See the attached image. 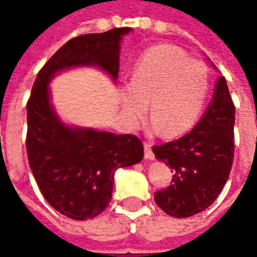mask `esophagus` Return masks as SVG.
Segmentation results:
<instances>
[{"label":"esophagus","instance_id":"esophagus-1","mask_svg":"<svg viewBox=\"0 0 257 257\" xmlns=\"http://www.w3.org/2000/svg\"><path fill=\"white\" fill-rule=\"evenodd\" d=\"M145 157L146 160H154V153L151 150V145L145 140Z\"/></svg>","mask_w":257,"mask_h":257}]
</instances>
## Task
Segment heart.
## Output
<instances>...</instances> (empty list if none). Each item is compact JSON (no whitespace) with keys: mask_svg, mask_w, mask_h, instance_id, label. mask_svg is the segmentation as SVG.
<instances>
[{"mask_svg":"<svg viewBox=\"0 0 257 257\" xmlns=\"http://www.w3.org/2000/svg\"><path fill=\"white\" fill-rule=\"evenodd\" d=\"M209 89L208 67L173 45H156L142 53L132 70L131 84L121 93L129 122L138 123L150 103L151 129L168 136L187 132L202 112Z\"/></svg>","mask_w":257,"mask_h":257,"instance_id":"obj_1","label":"heart"}]
</instances>
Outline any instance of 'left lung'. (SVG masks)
I'll use <instances>...</instances> for the list:
<instances>
[{
    "label": "left lung",
    "instance_id": "left-lung-1",
    "mask_svg": "<svg viewBox=\"0 0 257 257\" xmlns=\"http://www.w3.org/2000/svg\"><path fill=\"white\" fill-rule=\"evenodd\" d=\"M235 107L220 77L208 110L190 134L153 146L157 160L172 168L171 186L156 191V204L173 217L205 210L224 187L234 158Z\"/></svg>",
    "mask_w": 257,
    "mask_h": 257
}]
</instances>
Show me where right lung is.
I'll return each instance as SVG.
<instances>
[{"label":"right lung","instance_id":"right-lung-1","mask_svg":"<svg viewBox=\"0 0 257 257\" xmlns=\"http://www.w3.org/2000/svg\"><path fill=\"white\" fill-rule=\"evenodd\" d=\"M129 27L84 34L64 44L44 64L27 100L26 149L31 172L44 198L62 215L86 220L100 215L111 201L114 172L143 160L142 140L66 126L49 104L48 82L74 66H99L115 79L119 40Z\"/></svg>","mask_w":257,"mask_h":257}]
</instances>
